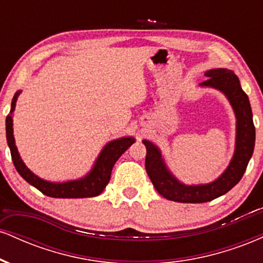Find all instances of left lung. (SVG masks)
Instances as JSON below:
<instances>
[{
	"mask_svg": "<svg viewBox=\"0 0 263 263\" xmlns=\"http://www.w3.org/2000/svg\"><path fill=\"white\" fill-rule=\"evenodd\" d=\"M208 80L203 86H211L220 90L230 101L236 115V149L228 170L214 180L203 185H185L179 183L170 173L163 162L161 152L149 141H143L147 148L146 165L151 182L162 197L178 203H206L226 194L240 182L255 147V125L252 111L247 95L241 89L238 78L228 69H211L205 73Z\"/></svg>",
	"mask_w": 263,
	"mask_h": 263,
	"instance_id": "left-lung-1",
	"label": "left lung"
}]
</instances>
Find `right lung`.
<instances>
[{
  "instance_id": "1",
  "label": "right lung",
  "mask_w": 263,
  "mask_h": 263,
  "mask_svg": "<svg viewBox=\"0 0 263 263\" xmlns=\"http://www.w3.org/2000/svg\"><path fill=\"white\" fill-rule=\"evenodd\" d=\"M21 91H18L14 95L12 100L10 115L6 117V136H7V143L10 147L12 161H13L14 167L21 177L28 182L31 185L35 186L39 192L43 193L47 197L52 198H91L101 194L104 192L105 186L110 182L111 172H112L114 164L117 159L126 149L134 143L135 140L132 137H123L115 140L105 146V148L101 151L98 161L93 165L92 171L85 178L80 180H71V182L65 183H50L47 180L41 179L37 176L32 173L28 168L26 167L25 163L22 162L16 144H14L13 137V127H12V116L14 106H16L17 96Z\"/></svg>"
}]
</instances>
